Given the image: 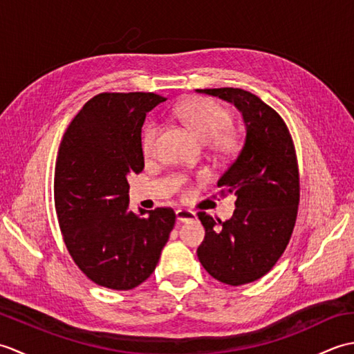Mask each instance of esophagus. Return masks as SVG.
Segmentation results:
<instances>
[{"label":"esophagus","mask_w":354,"mask_h":354,"mask_svg":"<svg viewBox=\"0 0 354 354\" xmlns=\"http://www.w3.org/2000/svg\"><path fill=\"white\" fill-rule=\"evenodd\" d=\"M196 219V213L192 209H176V221L178 222H189Z\"/></svg>","instance_id":"1"}]
</instances>
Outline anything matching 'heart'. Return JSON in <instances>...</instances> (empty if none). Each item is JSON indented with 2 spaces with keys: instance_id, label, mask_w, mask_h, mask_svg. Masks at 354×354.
I'll list each match as a JSON object with an SVG mask.
<instances>
[{
  "instance_id": "heart-1",
  "label": "heart",
  "mask_w": 354,
  "mask_h": 354,
  "mask_svg": "<svg viewBox=\"0 0 354 354\" xmlns=\"http://www.w3.org/2000/svg\"><path fill=\"white\" fill-rule=\"evenodd\" d=\"M175 114L194 137L204 142L212 141L213 149L221 156L236 155L242 146L240 135L228 127L231 114L219 103L204 99V97H193L179 103ZM158 133H160V127L155 123L147 124L142 132L141 149L146 156L155 153ZM184 181V178H179L178 184H183Z\"/></svg>"
}]
</instances>
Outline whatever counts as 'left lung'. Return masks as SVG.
I'll use <instances>...</instances> for the list:
<instances>
[{"mask_svg":"<svg viewBox=\"0 0 354 354\" xmlns=\"http://www.w3.org/2000/svg\"><path fill=\"white\" fill-rule=\"evenodd\" d=\"M232 103L243 117V147L217 181L234 194L236 209L222 222L198 213L205 237L198 257L207 272L230 286L259 280L288 246L299 204L295 147L288 126L257 95L240 88L196 89Z\"/></svg>","mask_w":354,"mask_h":354,"instance_id":"8db88e82","label":"left lung"}]
</instances>
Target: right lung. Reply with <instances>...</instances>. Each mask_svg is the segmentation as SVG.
<instances>
[{
	"instance_id": "obj_1",
	"label": "right lung",
	"mask_w": 354,
	"mask_h": 354,
	"mask_svg": "<svg viewBox=\"0 0 354 354\" xmlns=\"http://www.w3.org/2000/svg\"><path fill=\"white\" fill-rule=\"evenodd\" d=\"M165 102L153 93H103L85 103L59 147L55 205L66 250L89 280L137 288L153 272L176 216L129 209L127 176L145 169L141 127Z\"/></svg>"
}]
</instances>
